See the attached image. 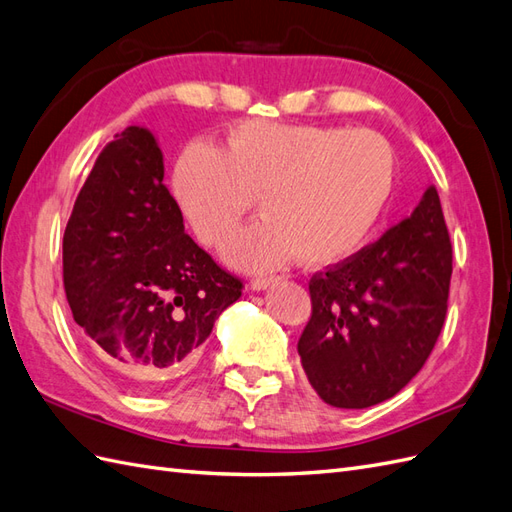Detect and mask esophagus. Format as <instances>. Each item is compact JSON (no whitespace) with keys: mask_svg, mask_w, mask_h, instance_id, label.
<instances>
[{"mask_svg":"<svg viewBox=\"0 0 512 512\" xmlns=\"http://www.w3.org/2000/svg\"><path fill=\"white\" fill-rule=\"evenodd\" d=\"M274 283H277V279H274V277H270V279H264V277H261V279H253V281H251V290L264 292V290H268V287L274 285Z\"/></svg>","mask_w":512,"mask_h":512,"instance_id":"34e87169","label":"esophagus"}]
</instances>
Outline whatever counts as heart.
Here are the masks:
<instances>
[{
  "label": "heart",
  "instance_id": "1",
  "mask_svg": "<svg viewBox=\"0 0 512 512\" xmlns=\"http://www.w3.org/2000/svg\"><path fill=\"white\" fill-rule=\"evenodd\" d=\"M396 186V155L374 131L242 121L225 151L188 144L173 194L194 235L218 246L259 199L264 218L235 233L227 264L257 272L292 257L331 268L355 257L381 222Z\"/></svg>",
  "mask_w": 512,
  "mask_h": 512
}]
</instances>
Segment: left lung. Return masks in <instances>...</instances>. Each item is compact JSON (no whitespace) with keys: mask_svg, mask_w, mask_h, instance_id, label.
Returning <instances> with one entry per match:
<instances>
[{"mask_svg":"<svg viewBox=\"0 0 512 512\" xmlns=\"http://www.w3.org/2000/svg\"><path fill=\"white\" fill-rule=\"evenodd\" d=\"M450 277L452 244L430 186L376 244L311 279L298 355L318 396L337 409L396 396L437 344Z\"/></svg>","mask_w":512,"mask_h":512,"instance_id":"obj_1","label":"left lung"}]
</instances>
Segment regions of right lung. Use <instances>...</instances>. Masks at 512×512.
Segmentation results:
<instances>
[{"label":"right lung","instance_id":"obj_1","mask_svg":"<svg viewBox=\"0 0 512 512\" xmlns=\"http://www.w3.org/2000/svg\"><path fill=\"white\" fill-rule=\"evenodd\" d=\"M73 320L121 383L160 391L190 365L214 322L242 296L183 229L164 186V155L147 127L129 125L101 151L62 238Z\"/></svg>","mask_w":512,"mask_h":512}]
</instances>
